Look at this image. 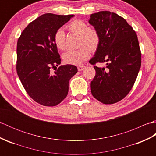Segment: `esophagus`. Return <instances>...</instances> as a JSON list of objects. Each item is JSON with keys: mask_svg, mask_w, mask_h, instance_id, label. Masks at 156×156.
Returning <instances> with one entry per match:
<instances>
[{"mask_svg": "<svg viewBox=\"0 0 156 156\" xmlns=\"http://www.w3.org/2000/svg\"><path fill=\"white\" fill-rule=\"evenodd\" d=\"M86 68V66H78V71H82L83 70V69H84Z\"/></svg>", "mask_w": 156, "mask_h": 156, "instance_id": "esophagus-1", "label": "esophagus"}]
</instances>
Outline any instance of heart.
I'll return each mask as SVG.
<instances>
[{"instance_id":"b5f03b06","label":"heart","mask_w":156,"mask_h":156,"mask_svg":"<svg viewBox=\"0 0 156 156\" xmlns=\"http://www.w3.org/2000/svg\"><path fill=\"white\" fill-rule=\"evenodd\" d=\"M69 31L80 35V46L77 50H69L63 55V59L66 64L79 66L87 59L90 55V51H94L100 44L101 37L98 31L94 28L89 27L87 23L80 19H75L68 25ZM54 44L59 50L66 49V34L62 29H58L54 36Z\"/></svg>"}]
</instances>
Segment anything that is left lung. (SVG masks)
<instances>
[{"label":"left lung","instance_id":"left-lung-1","mask_svg":"<svg viewBox=\"0 0 156 156\" xmlns=\"http://www.w3.org/2000/svg\"><path fill=\"white\" fill-rule=\"evenodd\" d=\"M100 34L94 56L89 62H107L106 68L94 66L96 75L91 92L106 105L124 98L131 90L141 67V54L136 33L126 20L115 12L100 11L88 21Z\"/></svg>","mask_w":156,"mask_h":156}]
</instances>
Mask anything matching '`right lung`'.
Returning a JSON list of instances; mask_svg holds the SVG:
<instances>
[{"mask_svg": "<svg viewBox=\"0 0 156 156\" xmlns=\"http://www.w3.org/2000/svg\"><path fill=\"white\" fill-rule=\"evenodd\" d=\"M74 15L46 13L31 22L21 33L16 47V72L25 90L37 103L59 104L67 97L69 81L78 72L74 65L61 64L54 36Z\"/></svg>", "mask_w": 156, "mask_h": 156, "instance_id": "1", "label": "right lung"}]
</instances>
